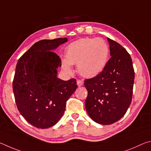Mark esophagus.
Segmentation results:
<instances>
[{"label":"esophagus","instance_id":"esophagus-1","mask_svg":"<svg viewBox=\"0 0 151 151\" xmlns=\"http://www.w3.org/2000/svg\"><path fill=\"white\" fill-rule=\"evenodd\" d=\"M77 84H78V86L79 87L82 86L83 85V81L80 80H77Z\"/></svg>","mask_w":151,"mask_h":151}]
</instances>
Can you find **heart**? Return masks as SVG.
Instances as JSON below:
<instances>
[{
	"instance_id": "b5f03b06",
	"label": "heart",
	"mask_w": 151,
	"mask_h": 151,
	"mask_svg": "<svg viewBox=\"0 0 151 151\" xmlns=\"http://www.w3.org/2000/svg\"><path fill=\"white\" fill-rule=\"evenodd\" d=\"M108 45L101 38H83L68 44L65 48V59L62 67L65 72L72 73L71 65L77 63L78 73L91 78L104 70L109 58Z\"/></svg>"
}]
</instances>
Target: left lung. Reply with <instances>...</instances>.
<instances>
[{
	"label": "left lung",
	"mask_w": 151,
	"mask_h": 151,
	"mask_svg": "<svg viewBox=\"0 0 151 151\" xmlns=\"http://www.w3.org/2000/svg\"><path fill=\"white\" fill-rule=\"evenodd\" d=\"M110 55L99 75L84 81L88 90L86 109L95 122L111 125L125 114L133 96L134 71L127 51L107 38Z\"/></svg>",
	"instance_id": "left-lung-1"
}]
</instances>
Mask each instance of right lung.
<instances>
[{
  "instance_id": "1",
  "label": "right lung",
  "mask_w": 151,
  "mask_h": 151,
  "mask_svg": "<svg viewBox=\"0 0 151 151\" xmlns=\"http://www.w3.org/2000/svg\"><path fill=\"white\" fill-rule=\"evenodd\" d=\"M66 38L36 42L18 60L12 89L20 114L36 128L54 126L62 117L66 101L77 89L76 79L57 78L60 58L53 50Z\"/></svg>"
}]
</instances>
